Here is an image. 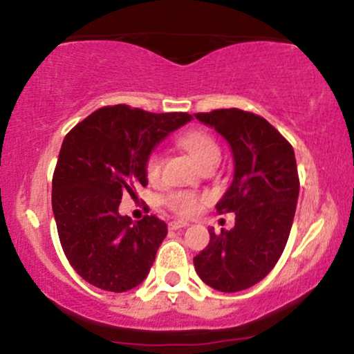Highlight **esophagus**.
<instances>
[{
    "label": "esophagus",
    "instance_id": "1",
    "mask_svg": "<svg viewBox=\"0 0 354 354\" xmlns=\"http://www.w3.org/2000/svg\"><path fill=\"white\" fill-rule=\"evenodd\" d=\"M187 222H185V221H172V222H170V224H169V227L170 229H172V230H177V229H184V227H187Z\"/></svg>",
    "mask_w": 354,
    "mask_h": 354
}]
</instances>
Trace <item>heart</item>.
I'll return each mask as SVG.
<instances>
[{
	"mask_svg": "<svg viewBox=\"0 0 354 354\" xmlns=\"http://www.w3.org/2000/svg\"><path fill=\"white\" fill-rule=\"evenodd\" d=\"M178 145L189 153L198 165H204L207 162L214 160V158L221 157V150L217 142L207 132H202V130H190L185 132L178 138ZM147 177L150 180H156L160 172V157L150 156L145 165ZM167 205L174 210V212L180 214V216H194L201 207V198L196 194L190 192H172L167 196Z\"/></svg>",
	"mask_w": 354,
	"mask_h": 354,
	"instance_id": "heart-1",
	"label": "heart"
}]
</instances>
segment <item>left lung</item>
<instances>
[{
  "label": "left lung",
  "instance_id": "8db88e82",
  "mask_svg": "<svg viewBox=\"0 0 354 354\" xmlns=\"http://www.w3.org/2000/svg\"><path fill=\"white\" fill-rule=\"evenodd\" d=\"M196 118L230 147L234 177L216 209L236 214V224L221 234L210 227L194 266L210 288L237 292L263 281L284 251L299 197L295 150L259 115L222 109Z\"/></svg>",
  "mask_w": 354,
  "mask_h": 354
}]
</instances>
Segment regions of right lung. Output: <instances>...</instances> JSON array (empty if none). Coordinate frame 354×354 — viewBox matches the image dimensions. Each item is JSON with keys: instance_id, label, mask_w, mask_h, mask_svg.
<instances>
[{"instance_id": "obj_1", "label": "right lung", "mask_w": 354, "mask_h": 354, "mask_svg": "<svg viewBox=\"0 0 354 354\" xmlns=\"http://www.w3.org/2000/svg\"><path fill=\"white\" fill-rule=\"evenodd\" d=\"M192 120L189 113H150L103 106L63 140L53 174L51 205L63 252L86 283L125 292L145 279L167 224L156 216L133 222L118 214L122 192L149 184L153 149Z\"/></svg>"}]
</instances>
